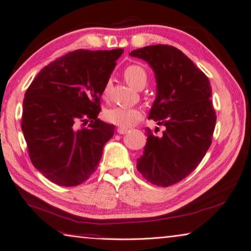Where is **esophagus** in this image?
Wrapping results in <instances>:
<instances>
[{"label":"esophagus","mask_w":251,"mask_h":251,"mask_svg":"<svg viewBox=\"0 0 251 251\" xmlns=\"http://www.w3.org/2000/svg\"><path fill=\"white\" fill-rule=\"evenodd\" d=\"M127 131H128V128H124V127H119V128H117V132H119L120 135H124Z\"/></svg>","instance_id":"34e87169"}]
</instances>
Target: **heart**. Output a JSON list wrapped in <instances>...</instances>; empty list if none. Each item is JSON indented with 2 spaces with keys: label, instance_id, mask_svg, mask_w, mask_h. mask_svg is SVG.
Returning <instances> with one entry per match:
<instances>
[{
  "label": "heart",
  "instance_id": "obj_1",
  "mask_svg": "<svg viewBox=\"0 0 251 251\" xmlns=\"http://www.w3.org/2000/svg\"><path fill=\"white\" fill-rule=\"evenodd\" d=\"M125 80L131 87L138 90L139 88H144L148 80V74L144 67L139 65H129L124 71ZM111 87V81H107L103 88L102 96L106 97L109 95ZM144 116V113L138 107L130 106H113L104 112V117L107 122L120 127H131L137 124Z\"/></svg>",
  "mask_w": 251,
  "mask_h": 251
}]
</instances>
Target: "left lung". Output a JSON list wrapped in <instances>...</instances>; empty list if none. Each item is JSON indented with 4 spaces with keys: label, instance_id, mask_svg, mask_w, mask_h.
<instances>
[{
    "label": "left lung",
    "instance_id": "1",
    "mask_svg": "<svg viewBox=\"0 0 251 251\" xmlns=\"http://www.w3.org/2000/svg\"><path fill=\"white\" fill-rule=\"evenodd\" d=\"M129 55L149 64L154 72L156 96L149 119L165 126L161 137L147 128L144 154L137 170L151 184L168 187L193 172L211 145L217 116L208 77L185 54L156 44Z\"/></svg>",
    "mask_w": 251,
    "mask_h": 251
}]
</instances>
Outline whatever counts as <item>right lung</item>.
Instances as JSON below:
<instances>
[{"label":"right lung","mask_w":251,"mask_h":251,"mask_svg":"<svg viewBox=\"0 0 251 251\" xmlns=\"http://www.w3.org/2000/svg\"><path fill=\"white\" fill-rule=\"evenodd\" d=\"M124 50H76L43 67L23 102L22 130L31 163L54 184L72 187L98 168L115 126L98 119L100 98ZM87 127L79 129V123Z\"/></svg>","instance_id":"right-lung-1"}]
</instances>
